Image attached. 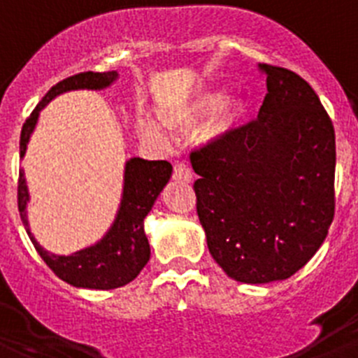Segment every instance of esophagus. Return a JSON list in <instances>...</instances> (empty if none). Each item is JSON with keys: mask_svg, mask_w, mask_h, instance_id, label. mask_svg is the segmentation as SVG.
<instances>
[{"mask_svg": "<svg viewBox=\"0 0 358 358\" xmlns=\"http://www.w3.org/2000/svg\"><path fill=\"white\" fill-rule=\"evenodd\" d=\"M192 177H194V173H192V169H189L186 163H177L176 166H173V179H176V181L189 182L192 181Z\"/></svg>", "mask_w": 358, "mask_h": 358, "instance_id": "obj_1", "label": "esophagus"}]
</instances>
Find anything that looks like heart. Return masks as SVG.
<instances>
[{
  "label": "heart",
  "instance_id": "heart-1",
  "mask_svg": "<svg viewBox=\"0 0 358 358\" xmlns=\"http://www.w3.org/2000/svg\"><path fill=\"white\" fill-rule=\"evenodd\" d=\"M213 116L208 120V123L202 127V138L204 140H218L224 134L229 132V129L235 125L236 118L240 115V103L236 100H224L218 91H204L195 96H189L176 106L163 110V123L170 129H186L194 127L199 122L206 118L214 107ZM136 131L141 138L150 141H166L169 132L156 120L148 116H140L136 122Z\"/></svg>",
  "mask_w": 358,
  "mask_h": 358
}]
</instances>
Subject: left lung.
I'll list each match as a JSON object with an SVG mask.
<instances>
[{
	"label": "left lung",
	"instance_id": "1",
	"mask_svg": "<svg viewBox=\"0 0 358 358\" xmlns=\"http://www.w3.org/2000/svg\"><path fill=\"white\" fill-rule=\"evenodd\" d=\"M258 118L192 152L208 249L240 283L296 274L317 252L335 211V132L315 91L285 68L258 64Z\"/></svg>",
	"mask_w": 358,
	"mask_h": 358
}]
</instances>
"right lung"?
Instances as JSON below:
<instances>
[{
    "instance_id": "right-lung-1",
    "label": "right lung",
    "mask_w": 358,
    "mask_h": 358,
    "mask_svg": "<svg viewBox=\"0 0 358 358\" xmlns=\"http://www.w3.org/2000/svg\"><path fill=\"white\" fill-rule=\"evenodd\" d=\"M118 78V71L93 73L85 71L64 78L55 84L44 98L31 110L21 129L19 140V156L21 159L27 154L28 141L39 120V113L55 96L66 91L91 90L100 91L109 87ZM172 176V164L169 161H147L141 157H132L125 163L123 172V192L120 208L116 211L115 222L110 224L102 240L94 245L80 249L73 255H53L46 251L31 235L27 217V204L30 201L24 170H19L17 181V206L23 226L30 236L36 251L39 252L44 264L52 268L62 281L73 287L94 290H110L127 285L141 273V268L150 260V245L145 235L143 220L150 213L152 206Z\"/></svg>"
}]
</instances>
